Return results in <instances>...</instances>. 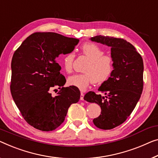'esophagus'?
<instances>
[{"label":"esophagus","mask_w":158,"mask_h":158,"mask_svg":"<svg viewBox=\"0 0 158 158\" xmlns=\"http://www.w3.org/2000/svg\"><path fill=\"white\" fill-rule=\"evenodd\" d=\"M84 94L82 93V92H81V96H80V99H81V101L84 100Z\"/></svg>","instance_id":"obj_1"}]
</instances>
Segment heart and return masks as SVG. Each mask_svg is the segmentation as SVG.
<instances>
[{
  "instance_id": "b5f03b06",
  "label": "heart",
  "mask_w": 158,
  "mask_h": 158,
  "mask_svg": "<svg viewBox=\"0 0 158 158\" xmlns=\"http://www.w3.org/2000/svg\"><path fill=\"white\" fill-rule=\"evenodd\" d=\"M82 54L89 60L84 68V74H74L67 80L69 85L86 91L91 84H102L108 81L114 70V60L110 55H104V51L97 44L86 42L81 47ZM74 53L69 52L63 56L62 62L65 71H72Z\"/></svg>"
}]
</instances>
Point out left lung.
Wrapping results in <instances>:
<instances>
[{
	"label": "left lung",
	"instance_id": "obj_1",
	"mask_svg": "<svg viewBox=\"0 0 158 158\" xmlns=\"http://www.w3.org/2000/svg\"><path fill=\"white\" fill-rule=\"evenodd\" d=\"M91 40L110 47L114 70L99 87L105 94L89 91L84 99L100 106V116L93 120L100 129L110 130L126 121L139 101L143 89V61L133 44L123 39L97 35Z\"/></svg>",
	"mask_w": 158,
	"mask_h": 158
}]
</instances>
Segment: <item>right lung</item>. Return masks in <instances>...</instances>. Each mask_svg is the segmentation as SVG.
Listing matches in <instances>:
<instances>
[{"label":"right lung","instance_id":"right-lung-1","mask_svg":"<svg viewBox=\"0 0 158 158\" xmlns=\"http://www.w3.org/2000/svg\"><path fill=\"white\" fill-rule=\"evenodd\" d=\"M79 41L55 32H35L14 52L11 95L23 117L35 128L55 130L64 122L72 103L79 102V89L63 87L66 79L56 62L60 55L74 50ZM56 86L60 90L54 97L51 91Z\"/></svg>","mask_w":158,"mask_h":158}]
</instances>
